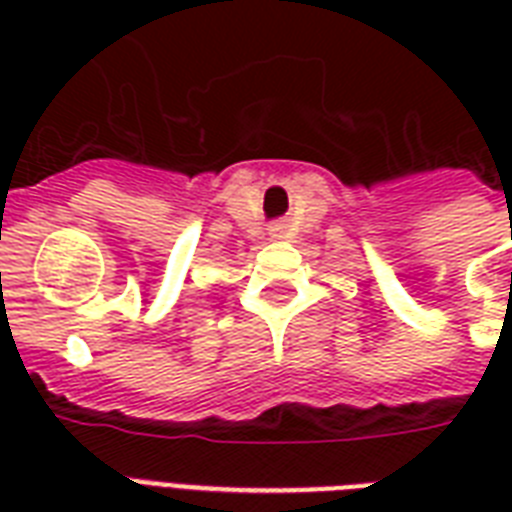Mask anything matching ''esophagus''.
<instances>
[{
    "mask_svg": "<svg viewBox=\"0 0 512 512\" xmlns=\"http://www.w3.org/2000/svg\"><path fill=\"white\" fill-rule=\"evenodd\" d=\"M281 233V228H273V236H279Z\"/></svg>",
    "mask_w": 512,
    "mask_h": 512,
    "instance_id": "obj_1",
    "label": "esophagus"
}]
</instances>
